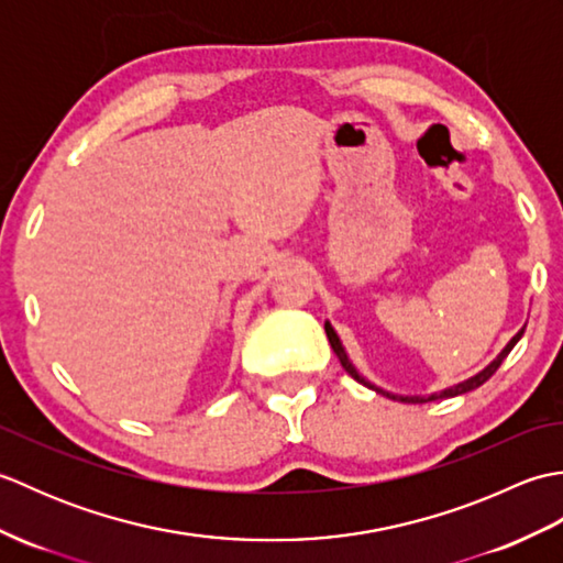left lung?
Segmentation results:
<instances>
[{"instance_id":"8db88e82","label":"left lung","mask_w":563,"mask_h":563,"mask_svg":"<svg viewBox=\"0 0 563 563\" xmlns=\"http://www.w3.org/2000/svg\"><path fill=\"white\" fill-rule=\"evenodd\" d=\"M528 327V324H525ZM525 327L516 333V336H512L508 343H506V349L500 351L492 363H488L482 373H476L474 377H470V379H464V382H457V385H452V387H448V389H442V391H433V394H426V397H421V394H409V397H404V394H391V391H387V389H382V387H377V385H373V382H369L367 377H363L361 373H357V367L353 365V361L349 357V353H345V349H343V343H341V339H339V333H336V329H333L329 321H324V329H327V336H329V343H331V349H333V353L339 355V361H341V365H343V369L345 373H349L355 382H361V385H365V387H369L373 391H377V394H382V397H387V399H394V401H404V404H426V401H435V399H448V397H460V394H466V391H472V389H476V387H482L484 382L492 377L496 369L500 367V363L506 361L508 357V353L516 349V343L522 339V333H525Z\"/></svg>"}]
</instances>
